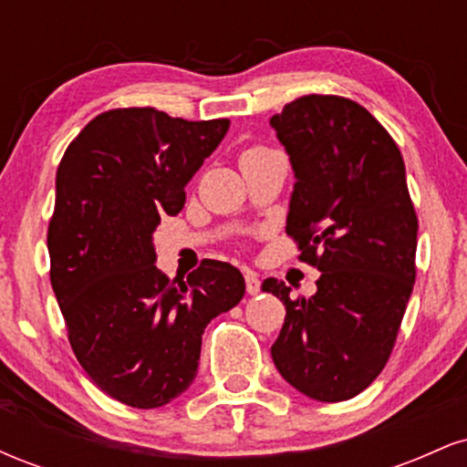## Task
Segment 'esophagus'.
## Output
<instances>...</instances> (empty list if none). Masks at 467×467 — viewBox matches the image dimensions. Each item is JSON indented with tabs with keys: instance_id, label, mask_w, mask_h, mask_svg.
<instances>
[{
	"instance_id": "obj_1",
	"label": "esophagus",
	"mask_w": 467,
	"mask_h": 467,
	"mask_svg": "<svg viewBox=\"0 0 467 467\" xmlns=\"http://www.w3.org/2000/svg\"><path fill=\"white\" fill-rule=\"evenodd\" d=\"M245 289H248L250 296H254V294L261 292V281L254 272H245Z\"/></svg>"
}]
</instances>
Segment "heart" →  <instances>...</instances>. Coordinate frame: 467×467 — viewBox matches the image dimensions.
I'll use <instances>...</instances> for the list:
<instances>
[{
  "label": "heart",
  "mask_w": 467,
  "mask_h": 467,
  "mask_svg": "<svg viewBox=\"0 0 467 467\" xmlns=\"http://www.w3.org/2000/svg\"><path fill=\"white\" fill-rule=\"evenodd\" d=\"M264 151H267V149H261V147H254V149H248V151H245L244 155H256V153H264ZM244 155H241V158H244Z\"/></svg>",
  "instance_id": "1"
}]
</instances>
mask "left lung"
Here are the masks:
<instances>
[{
    "mask_svg": "<svg viewBox=\"0 0 467 467\" xmlns=\"http://www.w3.org/2000/svg\"><path fill=\"white\" fill-rule=\"evenodd\" d=\"M270 125L296 178L285 230L320 270L312 298H289L278 278L261 285L287 312L272 360L307 398L345 401L382 373L415 283L404 160L389 131L342 96H301Z\"/></svg>",
    "mask_w": 467,
    "mask_h": 467,
    "instance_id": "obj_1",
    "label": "left lung"
}]
</instances>
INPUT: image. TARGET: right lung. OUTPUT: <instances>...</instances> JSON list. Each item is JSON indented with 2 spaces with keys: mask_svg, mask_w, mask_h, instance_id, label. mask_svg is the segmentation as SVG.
<instances>
[{
  "mask_svg": "<svg viewBox=\"0 0 467 467\" xmlns=\"http://www.w3.org/2000/svg\"><path fill=\"white\" fill-rule=\"evenodd\" d=\"M230 127L153 107L111 109L74 138L57 169L50 281L74 356L109 398L158 409L191 387L202 334L245 294L237 267L206 259L186 281L155 267L153 233Z\"/></svg>",
  "mask_w": 467,
  "mask_h": 467,
  "instance_id": "add662e5",
  "label": "right lung"
}]
</instances>
